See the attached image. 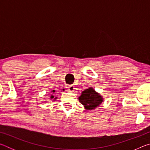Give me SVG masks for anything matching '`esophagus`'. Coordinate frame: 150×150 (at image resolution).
<instances>
[{"label": "esophagus", "mask_w": 150, "mask_h": 150, "mask_svg": "<svg viewBox=\"0 0 150 150\" xmlns=\"http://www.w3.org/2000/svg\"><path fill=\"white\" fill-rule=\"evenodd\" d=\"M67 89H68V91H69V92H73V91H75V87H73V85H69V86H67Z\"/></svg>", "instance_id": "34e87169"}]
</instances>
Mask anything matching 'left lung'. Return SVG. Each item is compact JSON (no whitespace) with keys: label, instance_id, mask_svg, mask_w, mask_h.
Listing matches in <instances>:
<instances>
[{"label":"left lung","instance_id":"8db88e82","mask_svg":"<svg viewBox=\"0 0 150 150\" xmlns=\"http://www.w3.org/2000/svg\"><path fill=\"white\" fill-rule=\"evenodd\" d=\"M79 102L84 106L87 110H93L100 106L103 103V98L99 93L96 92L92 87L82 91L81 96L79 97Z\"/></svg>","mask_w":150,"mask_h":150}]
</instances>
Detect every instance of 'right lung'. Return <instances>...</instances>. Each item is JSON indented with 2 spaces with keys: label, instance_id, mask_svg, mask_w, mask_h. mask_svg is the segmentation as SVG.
<instances>
[{
  "label": "right lung",
  "instance_id": "add662e5",
  "mask_svg": "<svg viewBox=\"0 0 150 150\" xmlns=\"http://www.w3.org/2000/svg\"><path fill=\"white\" fill-rule=\"evenodd\" d=\"M55 90H52V95H51V96H50V98H54V100L57 99V96H56V97H54V94L55 93Z\"/></svg>",
  "mask_w": 150,
  "mask_h": 150
}]
</instances>
